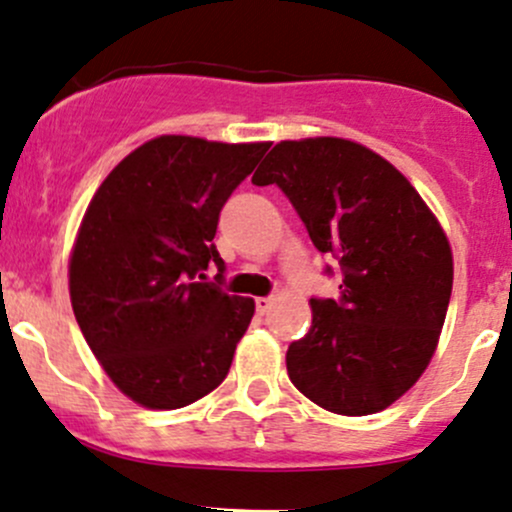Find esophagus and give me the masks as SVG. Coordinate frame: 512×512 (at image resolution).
Wrapping results in <instances>:
<instances>
[{"label":"esophagus","instance_id":"esophagus-1","mask_svg":"<svg viewBox=\"0 0 512 512\" xmlns=\"http://www.w3.org/2000/svg\"><path fill=\"white\" fill-rule=\"evenodd\" d=\"M272 304H274V299H272V297H257V299H255V309H257V314L265 316L267 311L272 309Z\"/></svg>","mask_w":512,"mask_h":512}]
</instances>
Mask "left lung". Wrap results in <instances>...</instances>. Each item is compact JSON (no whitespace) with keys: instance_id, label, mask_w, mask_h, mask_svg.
Masks as SVG:
<instances>
[{"instance_id":"left-lung-1","label":"left lung","mask_w":512,"mask_h":512,"mask_svg":"<svg viewBox=\"0 0 512 512\" xmlns=\"http://www.w3.org/2000/svg\"><path fill=\"white\" fill-rule=\"evenodd\" d=\"M252 184L282 188L343 272L341 297L311 299L289 380L346 417L390 407L429 365L449 309L454 260L439 220L390 161L351 139L274 144Z\"/></svg>"}]
</instances>
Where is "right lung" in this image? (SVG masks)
<instances>
[{
    "instance_id": "add662e5",
    "label": "right lung",
    "mask_w": 512,
    "mask_h": 512,
    "mask_svg": "<svg viewBox=\"0 0 512 512\" xmlns=\"http://www.w3.org/2000/svg\"><path fill=\"white\" fill-rule=\"evenodd\" d=\"M267 149L164 134L95 191L68 267L71 304L90 351L137 405L179 410L228 375L255 301L205 272L223 279L220 211Z\"/></svg>"
}]
</instances>
